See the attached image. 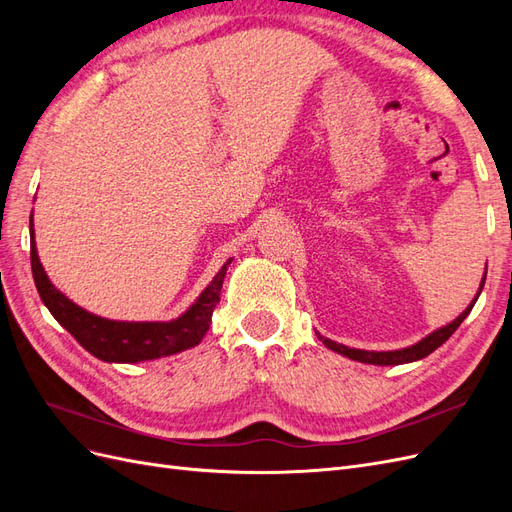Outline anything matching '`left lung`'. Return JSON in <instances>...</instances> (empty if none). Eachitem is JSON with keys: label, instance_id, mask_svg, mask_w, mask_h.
Returning <instances> with one entry per match:
<instances>
[{"label": "left lung", "instance_id": "obj_1", "mask_svg": "<svg viewBox=\"0 0 512 512\" xmlns=\"http://www.w3.org/2000/svg\"><path fill=\"white\" fill-rule=\"evenodd\" d=\"M485 280H487V271L483 273V280H480V286H478V290L474 294V299L470 301V305L463 309V312L455 320L444 324V327H440L436 331H431L429 335H425L421 339V342H416L412 346L399 348V350H382V352H378V350H361V348H350V346H344V344H337V342H333V339L322 337L320 333H318V337H320V342L327 346L329 350L342 354V356H348V359L359 361V363H369V365H404V363L421 361V359H425L427 354H431L433 350H438L446 342V339L457 331L459 324L468 318V314L472 312V307H474V303L478 299V294L483 292Z\"/></svg>", "mask_w": 512, "mask_h": 512}]
</instances>
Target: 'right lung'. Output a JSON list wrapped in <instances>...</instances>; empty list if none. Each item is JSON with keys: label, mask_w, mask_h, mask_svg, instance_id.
<instances>
[{"label": "right lung", "mask_w": 512, "mask_h": 512, "mask_svg": "<svg viewBox=\"0 0 512 512\" xmlns=\"http://www.w3.org/2000/svg\"><path fill=\"white\" fill-rule=\"evenodd\" d=\"M29 239H32V252H29L32 254V273L42 303L49 307L53 318L76 342L104 363H143L198 346L200 339L209 331L213 309L220 303L224 277L232 262V258H228L222 269L215 273L211 284L198 294V299L173 320H108L87 312L51 284L38 258L34 213L29 215Z\"/></svg>", "instance_id": "right-lung-1"}]
</instances>
